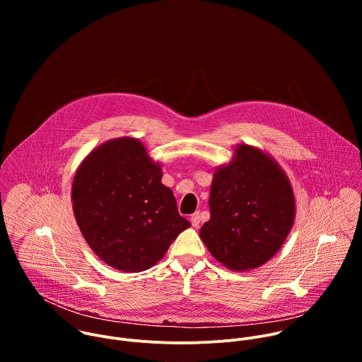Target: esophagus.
<instances>
[{
	"label": "esophagus",
	"instance_id": "esophagus-1",
	"mask_svg": "<svg viewBox=\"0 0 362 362\" xmlns=\"http://www.w3.org/2000/svg\"><path fill=\"white\" fill-rule=\"evenodd\" d=\"M190 223H192V226L193 228H197L199 225H200V216H199V214L196 212V214H193L192 216H190Z\"/></svg>",
	"mask_w": 362,
	"mask_h": 362
}]
</instances>
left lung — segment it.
Masks as SVG:
<instances>
[{
    "mask_svg": "<svg viewBox=\"0 0 362 362\" xmlns=\"http://www.w3.org/2000/svg\"><path fill=\"white\" fill-rule=\"evenodd\" d=\"M211 219L199 236L230 271L259 268L281 249L295 221L291 180L262 148L239 143L232 160L214 170Z\"/></svg>",
    "mask_w": 362,
    "mask_h": 362,
    "instance_id": "obj_1",
    "label": "left lung"
}]
</instances>
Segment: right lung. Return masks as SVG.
Wrapping results in <instances>:
<instances>
[{
  "mask_svg": "<svg viewBox=\"0 0 362 362\" xmlns=\"http://www.w3.org/2000/svg\"><path fill=\"white\" fill-rule=\"evenodd\" d=\"M162 176V163L130 136L101 143L78 165L71 185L74 218L88 246L109 267L150 269L190 226Z\"/></svg>",
  "mask_w": 362,
  "mask_h": 362,
  "instance_id": "right-lung-1",
  "label": "right lung"
}]
</instances>
